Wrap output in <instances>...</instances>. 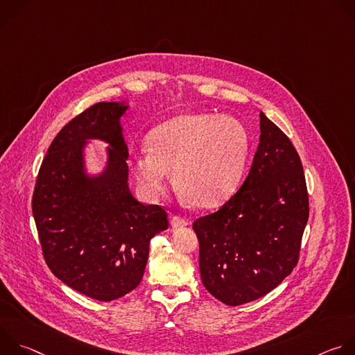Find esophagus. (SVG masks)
<instances>
[{
  "label": "esophagus",
  "mask_w": 355,
  "mask_h": 355,
  "mask_svg": "<svg viewBox=\"0 0 355 355\" xmlns=\"http://www.w3.org/2000/svg\"><path fill=\"white\" fill-rule=\"evenodd\" d=\"M171 225H173V227H184V226H188L189 222H188V219L177 215V216L171 218Z\"/></svg>",
  "instance_id": "34e87169"
}]
</instances>
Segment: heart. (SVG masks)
I'll return each instance as SVG.
<instances>
[{"label": "heart", "mask_w": 355, "mask_h": 355, "mask_svg": "<svg viewBox=\"0 0 355 355\" xmlns=\"http://www.w3.org/2000/svg\"><path fill=\"white\" fill-rule=\"evenodd\" d=\"M248 137L234 118L184 114L148 136V150L133 157L132 168L150 196L160 195L173 173L177 191L198 208H211L236 188L247 156Z\"/></svg>", "instance_id": "obj_1"}]
</instances>
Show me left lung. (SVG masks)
<instances>
[{
  "instance_id": "left-lung-1",
  "label": "left lung",
  "mask_w": 355,
  "mask_h": 355,
  "mask_svg": "<svg viewBox=\"0 0 355 355\" xmlns=\"http://www.w3.org/2000/svg\"><path fill=\"white\" fill-rule=\"evenodd\" d=\"M260 143L247 178L223 207L192 225L202 284L229 306L256 300L296 267L309 218L302 162L260 112Z\"/></svg>"
}]
</instances>
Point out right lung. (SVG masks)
Here are the masks:
<instances>
[{
  "instance_id": "add662e5",
  "label": "right lung",
  "mask_w": 355,
  "mask_h": 355,
  "mask_svg": "<svg viewBox=\"0 0 355 355\" xmlns=\"http://www.w3.org/2000/svg\"><path fill=\"white\" fill-rule=\"evenodd\" d=\"M118 103H98L71 119L47 148L32 196L43 257L62 282L110 302L141 281L151 237L168 227L159 205L139 202L128 185V146ZM88 138L112 144L103 175L88 178L82 150Z\"/></svg>"
}]
</instances>
